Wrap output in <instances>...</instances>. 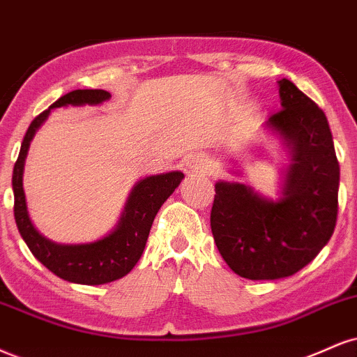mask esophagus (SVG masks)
Masks as SVG:
<instances>
[{"label": "esophagus", "mask_w": 357, "mask_h": 357, "mask_svg": "<svg viewBox=\"0 0 357 357\" xmlns=\"http://www.w3.org/2000/svg\"><path fill=\"white\" fill-rule=\"evenodd\" d=\"M186 166H188V169H190L192 174H196V173H208V169H209L208 160H206L204 154H192L191 158H188Z\"/></svg>", "instance_id": "34e87169"}]
</instances>
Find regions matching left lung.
<instances>
[{
    "label": "left lung",
    "mask_w": 357,
    "mask_h": 357,
    "mask_svg": "<svg viewBox=\"0 0 357 357\" xmlns=\"http://www.w3.org/2000/svg\"><path fill=\"white\" fill-rule=\"evenodd\" d=\"M278 84L282 109L264 128L289 154L279 199L243 183L214 186V241L226 264L252 281H273L303 269L328 244L337 218L339 162L328 118L289 79Z\"/></svg>",
    "instance_id": "1"
}]
</instances>
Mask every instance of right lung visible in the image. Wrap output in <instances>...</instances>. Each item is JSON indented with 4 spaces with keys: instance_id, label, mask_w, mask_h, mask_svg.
I'll use <instances>...</instances> for the list:
<instances>
[{
    "instance_id": "obj_1",
    "label": "right lung",
    "mask_w": 357,
    "mask_h": 357,
    "mask_svg": "<svg viewBox=\"0 0 357 357\" xmlns=\"http://www.w3.org/2000/svg\"><path fill=\"white\" fill-rule=\"evenodd\" d=\"M109 98L111 94L105 89H76L59 98L29 124L13 169L15 220L21 238L43 266H46L58 278L76 284L98 286L126 276L143 255L154 216L184 178L181 171H169V173L146 176L139 179L132 186L114 229L109 231L105 238L93 243L59 244L40 234V231L29 220L26 196L23 190L24 160H26L29 143L41 124L46 121L51 109L70 105H101Z\"/></svg>"
}]
</instances>
